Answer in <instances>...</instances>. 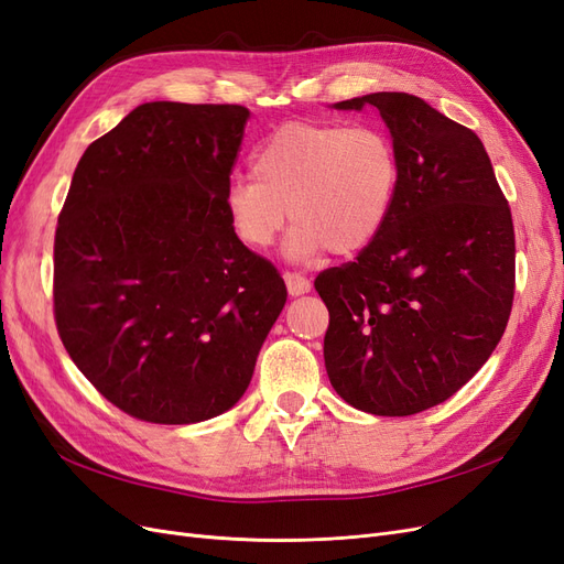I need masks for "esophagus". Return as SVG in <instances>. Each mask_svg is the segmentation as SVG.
Masks as SVG:
<instances>
[{"instance_id":"34e87169","label":"esophagus","mask_w":564,"mask_h":564,"mask_svg":"<svg viewBox=\"0 0 564 564\" xmlns=\"http://www.w3.org/2000/svg\"><path fill=\"white\" fill-rule=\"evenodd\" d=\"M284 282H286V289H289V294H292V296H301V294H308L311 292V282H308V278H303L301 272L286 270L284 272Z\"/></svg>"}]
</instances>
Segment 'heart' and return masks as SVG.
I'll list each match as a JSON object with an SVG mask.
<instances>
[{
	"label": "heart",
	"mask_w": 564,
	"mask_h": 564,
	"mask_svg": "<svg viewBox=\"0 0 564 564\" xmlns=\"http://www.w3.org/2000/svg\"><path fill=\"white\" fill-rule=\"evenodd\" d=\"M398 185V148L381 127L289 122L253 150L251 176L232 178L224 202L251 249L275 242L292 214L289 253L350 256L377 240Z\"/></svg>",
	"instance_id": "obj_1"
}]
</instances>
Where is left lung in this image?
Segmentation results:
<instances>
[{"label":"left lung","instance_id":"obj_1","mask_svg":"<svg viewBox=\"0 0 564 564\" xmlns=\"http://www.w3.org/2000/svg\"><path fill=\"white\" fill-rule=\"evenodd\" d=\"M400 185L377 240L315 278L329 311L324 367L355 409L409 416L449 400L501 340L516 294V230L477 133L423 98L381 91Z\"/></svg>","mask_w":564,"mask_h":564}]
</instances>
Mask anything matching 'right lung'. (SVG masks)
<instances>
[{
  "label": "right lung",
  "instance_id": "1",
  "mask_svg": "<svg viewBox=\"0 0 564 564\" xmlns=\"http://www.w3.org/2000/svg\"><path fill=\"white\" fill-rule=\"evenodd\" d=\"M247 119L228 104L139 106L84 150L58 214V336L100 395L139 421L224 414L286 303L278 268L226 214Z\"/></svg>",
  "mask_w": 564,
  "mask_h": 564
}]
</instances>
